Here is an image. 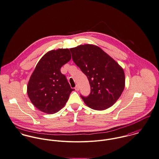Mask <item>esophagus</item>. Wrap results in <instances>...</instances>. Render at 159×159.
Listing matches in <instances>:
<instances>
[{
    "label": "esophagus",
    "mask_w": 159,
    "mask_h": 159,
    "mask_svg": "<svg viewBox=\"0 0 159 159\" xmlns=\"http://www.w3.org/2000/svg\"><path fill=\"white\" fill-rule=\"evenodd\" d=\"M75 89L76 91H79V87L78 85H76V87H75Z\"/></svg>",
    "instance_id": "esophagus-1"
}]
</instances>
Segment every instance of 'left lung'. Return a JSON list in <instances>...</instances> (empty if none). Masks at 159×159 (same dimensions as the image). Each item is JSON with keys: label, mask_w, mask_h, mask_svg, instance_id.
<instances>
[{"label": "left lung", "mask_w": 159, "mask_h": 159, "mask_svg": "<svg viewBox=\"0 0 159 159\" xmlns=\"http://www.w3.org/2000/svg\"><path fill=\"white\" fill-rule=\"evenodd\" d=\"M75 64L88 77L91 93L80 95L87 106L103 110L113 106L125 87L123 69L110 56L97 46L80 45L70 49Z\"/></svg>", "instance_id": "left-lung-1"}]
</instances>
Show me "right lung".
I'll return each instance as SVG.
<instances>
[{"mask_svg": "<svg viewBox=\"0 0 159 159\" xmlns=\"http://www.w3.org/2000/svg\"><path fill=\"white\" fill-rule=\"evenodd\" d=\"M71 58L68 49H58L47 52L37 63L28 82L27 94L40 111L53 114L68 101L74 89L71 88L60 69Z\"/></svg>", "mask_w": 159, "mask_h": 159, "instance_id": "1", "label": "right lung"}]
</instances>
